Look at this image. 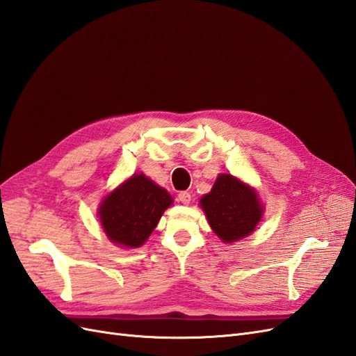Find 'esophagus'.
Masks as SVG:
<instances>
[{"instance_id":"1","label":"esophagus","mask_w":356,"mask_h":356,"mask_svg":"<svg viewBox=\"0 0 356 356\" xmlns=\"http://www.w3.org/2000/svg\"><path fill=\"white\" fill-rule=\"evenodd\" d=\"M178 200H179L182 204H188L190 200H191V195H190L188 191H179Z\"/></svg>"}]
</instances>
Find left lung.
<instances>
[{
	"mask_svg": "<svg viewBox=\"0 0 356 356\" xmlns=\"http://www.w3.org/2000/svg\"><path fill=\"white\" fill-rule=\"evenodd\" d=\"M200 207L213 233L225 243L250 236L263 217L255 190L230 174L217 177L212 190L200 199Z\"/></svg>",
	"mask_w": 356,
	"mask_h": 356,
	"instance_id": "1",
	"label": "left lung"
}]
</instances>
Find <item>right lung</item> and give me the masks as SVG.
I'll use <instances>...</instances> for the list:
<instances>
[{
    "label": "right lung",
    "mask_w": 356,
    "mask_h": 356,
    "mask_svg": "<svg viewBox=\"0 0 356 356\" xmlns=\"http://www.w3.org/2000/svg\"><path fill=\"white\" fill-rule=\"evenodd\" d=\"M172 204L169 193L144 174H135L111 191L99 204L102 229L113 243L141 246Z\"/></svg>",
    "instance_id": "obj_1"
}]
</instances>
